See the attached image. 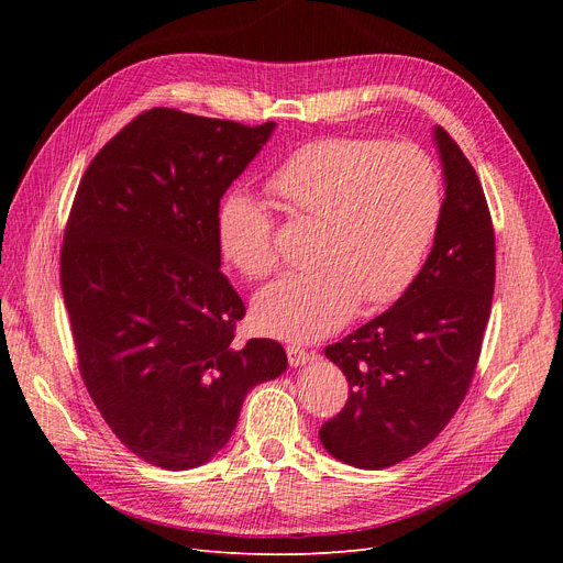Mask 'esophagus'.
<instances>
[{
    "mask_svg": "<svg viewBox=\"0 0 563 563\" xmlns=\"http://www.w3.org/2000/svg\"><path fill=\"white\" fill-rule=\"evenodd\" d=\"M287 361L291 367H301L310 361V353L303 349V346H297V344H289L287 346Z\"/></svg>",
    "mask_w": 563,
    "mask_h": 563,
    "instance_id": "1",
    "label": "esophagus"
}]
</instances>
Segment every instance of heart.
<instances>
[{"instance_id": "obj_1", "label": "heart", "mask_w": 563, "mask_h": 563, "mask_svg": "<svg viewBox=\"0 0 563 563\" xmlns=\"http://www.w3.org/2000/svg\"><path fill=\"white\" fill-rule=\"evenodd\" d=\"M294 219H314L310 272L283 274L257 291L255 327L280 340H317L342 329L361 301L380 308L416 280L442 214L435 162L412 143L331 136L306 143L269 177ZM221 255L246 278L278 264L274 219L246 191L217 212Z\"/></svg>"}]
</instances>
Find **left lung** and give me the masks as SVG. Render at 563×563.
I'll return each mask as SVG.
<instances>
[{"label":"left lung","mask_w":563,"mask_h":563,"mask_svg":"<svg viewBox=\"0 0 563 563\" xmlns=\"http://www.w3.org/2000/svg\"><path fill=\"white\" fill-rule=\"evenodd\" d=\"M445 200L433 249L397 303L323 349L349 399L319 429L335 459L390 467L448 427L475 376L495 289V232L479 177L456 141L433 130Z\"/></svg>","instance_id":"obj_1"}]
</instances>
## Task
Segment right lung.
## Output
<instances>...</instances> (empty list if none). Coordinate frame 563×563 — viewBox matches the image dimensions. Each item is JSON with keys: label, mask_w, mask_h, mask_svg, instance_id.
I'll list each match as a JSON object with an SVG mask.
<instances>
[{"label": "right lung", "mask_w": 563, "mask_h": 563, "mask_svg": "<svg viewBox=\"0 0 563 563\" xmlns=\"http://www.w3.org/2000/svg\"><path fill=\"white\" fill-rule=\"evenodd\" d=\"M274 128L143 111L73 202L62 289L84 386L118 440L164 470L210 461L249 390L287 367L276 340L234 342L246 308L217 242L219 202Z\"/></svg>", "instance_id": "1"}]
</instances>
